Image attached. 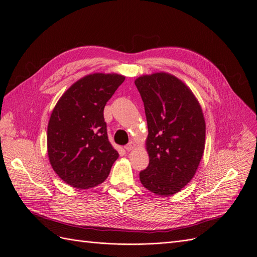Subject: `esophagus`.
Wrapping results in <instances>:
<instances>
[{
    "instance_id": "1",
    "label": "esophagus",
    "mask_w": 257,
    "mask_h": 257,
    "mask_svg": "<svg viewBox=\"0 0 257 257\" xmlns=\"http://www.w3.org/2000/svg\"><path fill=\"white\" fill-rule=\"evenodd\" d=\"M136 148V143L134 141H131L126 146H125V149L127 150V152H132V150H134Z\"/></svg>"
}]
</instances>
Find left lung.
Wrapping results in <instances>:
<instances>
[{"label":"left lung","instance_id":"left-lung-1","mask_svg":"<svg viewBox=\"0 0 257 257\" xmlns=\"http://www.w3.org/2000/svg\"><path fill=\"white\" fill-rule=\"evenodd\" d=\"M144 102L148 136V167L140 182L156 195L182 191L198 169L205 146V120L192 90L168 72L135 80Z\"/></svg>","mask_w":257,"mask_h":257}]
</instances>
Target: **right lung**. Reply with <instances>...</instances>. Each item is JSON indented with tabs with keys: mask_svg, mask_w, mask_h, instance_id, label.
Listing matches in <instances>:
<instances>
[{
	"mask_svg": "<svg viewBox=\"0 0 257 257\" xmlns=\"http://www.w3.org/2000/svg\"><path fill=\"white\" fill-rule=\"evenodd\" d=\"M124 79L118 73H90L57 101L48 124V156L54 171L70 187L98 186L118 159L108 140L103 109Z\"/></svg>",
	"mask_w": 257,
	"mask_h": 257,
	"instance_id": "add662e5",
	"label": "right lung"
}]
</instances>
